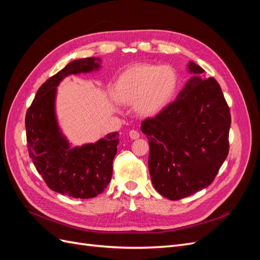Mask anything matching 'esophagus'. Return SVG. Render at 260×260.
Segmentation results:
<instances>
[{"label": "esophagus", "instance_id": "34e87169", "mask_svg": "<svg viewBox=\"0 0 260 260\" xmlns=\"http://www.w3.org/2000/svg\"><path fill=\"white\" fill-rule=\"evenodd\" d=\"M129 137L132 139V140H137L140 138V133L137 131V130H131L129 132Z\"/></svg>", "mask_w": 260, "mask_h": 260}]
</instances>
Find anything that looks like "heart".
<instances>
[{"mask_svg":"<svg viewBox=\"0 0 260 260\" xmlns=\"http://www.w3.org/2000/svg\"><path fill=\"white\" fill-rule=\"evenodd\" d=\"M178 84L179 77L172 67L138 64L119 75L111 94L118 103L135 104L141 115L153 116L170 103Z\"/></svg>","mask_w":260,"mask_h":260,"instance_id":"obj_1","label":"heart"}]
</instances>
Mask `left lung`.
<instances>
[{"instance_id": "1", "label": "left lung", "mask_w": 260, "mask_h": 260, "mask_svg": "<svg viewBox=\"0 0 260 260\" xmlns=\"http://www.w3.org/2000/svg\"><path fill=\"white\" fill-rule=\"evenodd\" d=\"M193 74L177 100L147 118L141 130L149 144L148 170L164 198L178 201L207 187L229 153L230 108L214 78L190 61Z\"/></svg>"}]
</instances>
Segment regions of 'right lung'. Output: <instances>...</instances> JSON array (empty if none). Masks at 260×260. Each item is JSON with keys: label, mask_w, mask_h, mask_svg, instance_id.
<instances>
[{"label": "right lung", "mask_w": 260, "mask_h": 260, "mask_svg": "<svg viewBox=\"0 0 260 260\" xmlns=\"http://www.w3.org/2000/svg\"><path fill=\"white\" fill-rule=\"evenodd\" d=\"M100 58L70 61L38 90L26 114L27 146L31 160L51 190L75 199H92L111 182L119 133L113 132L95 143L70 147L55 114L59 82L69 75L98 70Z\"/></svg>", "instance_id": "1"}]
</instances>
